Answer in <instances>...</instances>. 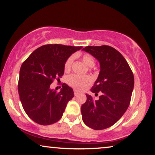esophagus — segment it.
<instances>
[{"label":"esophagus","mask_w":155,"mask_h":155,"mask_svg":"<svg viewBox=\"0 0 155 155\" xmlns=\"http://www.w3.org/2000/svg\"><path fill=\"white\" fill-rule=\"evenodd\" d=\"M74 94L75 96H77V95H78V94H79V92H78V91L77 90H74Z\"/></svg>","instance_id":"34e87169"}]
</instances>
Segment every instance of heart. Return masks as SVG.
<instances>
[{"label": "heart", "mask_w": 155, "mask_h": 155, "mask_svg": "<svg viewBox=\"0 0 155 155\" xmlns=\"http://www.w3.org/2000/svg\"><path fill=\"white\" fill-rule=\"evenodd\" d=\"M82 60L85 64L90 67H93L95 65V61L94 57L90 54H84L82 56ZM74 57L70 56L64 64V70L65 72L70 71L72 68ZM67 83L72 87L78 90H83L87 85L92 82V78L89 76H80L77 74H72L67 78Z\"/></svg>", "instance_id": "heart-1"}]
</instances>
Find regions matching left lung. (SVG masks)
Instances as JSON below:
<instances>
[{
	"label": "left lung",
	"instance_id": "obj_1",
	"mask_svg": "<svg viewBox=\"0 0 155 155\" xmlns=\"http://www.w3.org/2000/svg\"><path fill=\"white\" fill-rule=\"evenodd\" d=\"M87 52L100 63V73L91 91L98 101L86 94L87 101L81 106L83 122L94 130L109 128L121 118L129 106L134 87V76L124 57L109 46H86Z\"/></svg>",
	"mask_w": 155,
	"mask_h": 155
}]
</instances>
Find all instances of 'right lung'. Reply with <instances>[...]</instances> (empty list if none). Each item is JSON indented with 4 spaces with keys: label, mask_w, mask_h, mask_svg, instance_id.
<instances>
[{
    "label": "right lung",
    "mask_w": 155,
    "mask_h": 155,
    "mask_svg": "<svg viewBox=\"0 0 155 155\" xmlns=\"http://www.w3.org/2000/svg\"><path fill=\"white\" fill-rule=\"evenodd\" d=\"M82 46L47 44L37 48L23 62L20 70L18 90L25 111L41 125L54 124L61 118L68 101L74 97L65 83L59 92L51 90L54 79L64 75V64Z\"/></svg>",
    "instance_id": "right-lung-1"
}]
</instances>
